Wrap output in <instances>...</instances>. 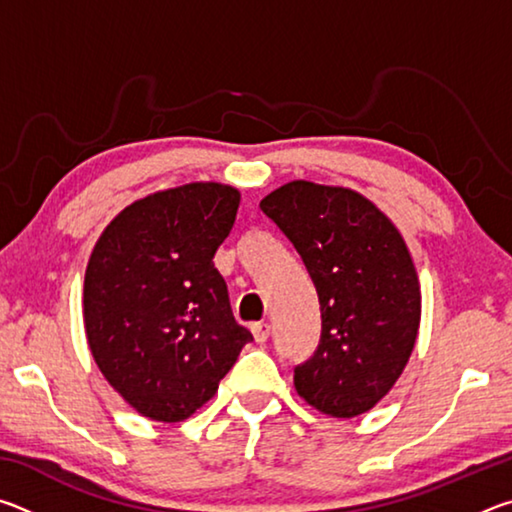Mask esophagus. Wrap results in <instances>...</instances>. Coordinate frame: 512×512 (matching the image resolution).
Instances as JSON below:
<instances>
[{"label": "esophagus", "instance_id": "1", "mask_svg": "<svg viewBox=\"0 0 512 512\" xmlns=\"http://www.w3.org/2000/svg\"><path fill=\"white\" fill-rule=\"evenodd\" d=\"M250 329H253V336L257 343H264L268 336H271V325L268 323H255V325H250Z\"/></svg>", "mask_w": 512, "mask_h": 512}]
</instances>
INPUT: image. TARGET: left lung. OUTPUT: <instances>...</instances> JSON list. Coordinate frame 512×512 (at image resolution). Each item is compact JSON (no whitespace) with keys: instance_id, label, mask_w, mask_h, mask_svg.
<instances>
[{"instance_id":"left-lung-1","label":"left lung","mask_w":512,"mask_h":512,"mask_svg":"<svg viewBox=\"0 0 512 512\" xmlns=\"http://www.w3.org/2000/svg\"><path fill=\"white\" fill-rule=\"evenodd\" d=\"M259 207L298 250L320 302V343L293 370L296 391L320 413L357 418L395 386L418 339L422 296L406 241L348 187L293 180Z\"/></svg>"}]
</instances>
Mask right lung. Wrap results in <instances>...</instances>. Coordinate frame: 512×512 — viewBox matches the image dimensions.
I'll use <instances>...</instances> for the list:
<instances>
[{"mask_svg":"<svg viewBox=\"0 0 512 512\" xmlns=\"http://www.w3.org/2000/svg\"><path fill=\"white\" fill-rule=\"evenodd\" d=\"M239 201L221 183L164 189L124 207L94 244L85 336L101 375L144 418L187 420L253 341L212 262Z\"/></svg>","mask_w":512,"mask_h":512,"instance_id":"add662e5","label":"right lung"}]
</instances>
